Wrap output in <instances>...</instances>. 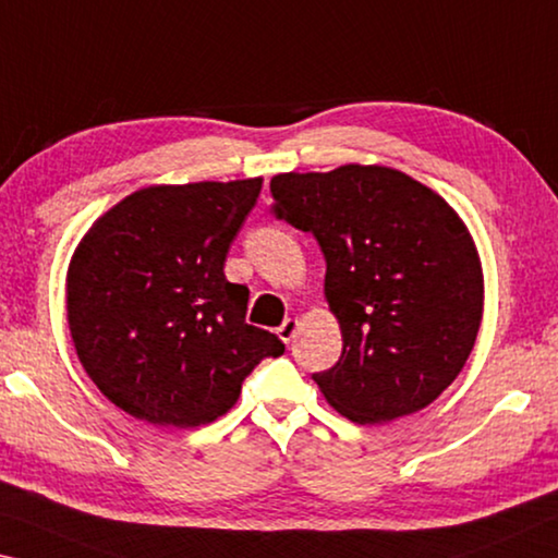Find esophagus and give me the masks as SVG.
I'll use <instances>...</instances> for the list:
<instances>
[{
  "label": "esophagus",
  "instance_id": "obj_1",
  "mask_svg": "<svg viewBox=\"0 0 558 558\" xmlns=\"http://www.w3.org/2000/svg\"><path fill=\"white\" fill-rule=\"evenodd\" d=\"M295 332H298V320H295V317H288V320H282V325L278 327V338L282 342L293 340Z\"/></svg>",
  "mask_w": 558,
  "mask_h": 558
}]
</instances>
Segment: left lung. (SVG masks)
<instances>
[{
  "label": "left lung",
  "instance_id": "1",
  "mask_svg": "<svg viewBox=\"0 0 558 558\" xmlns=\"http://www.w3.org/2000/svg\"><path fill=\"white\" fill-rule=\"evenodd\" d=\"M276 216L313 233L342 355L313 375L327 404L357 424L432 404L462 373L484 313L470 228L427 185L390 166L344 163L270 179Z\"/></svg>",
  "mask_w": 558,
  "mask_h": 558
}]
</instances>
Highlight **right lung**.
I'll use <instances>...</instances> for the list:
<instances>
[{
    "label": "right lung",
    "mask_w": 558,
    "mask_h": 558,
    "mask_svg": "<svg viewBox=\"0 0 558 558\" xmlns=\"http://www.w3.org/2000/svg\"><path fill=\"white\" fill-rule=\"evenodd\" d=\"M263 179L146 185L78 241L66 270L76 357L106 400L156 427L216 422L263 357L286 350L245 323L228 247Z\"/></svg>",
    "instance_id": "1"
}]
</instances>
